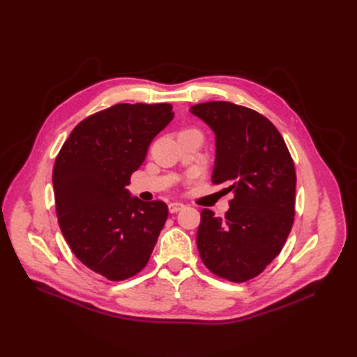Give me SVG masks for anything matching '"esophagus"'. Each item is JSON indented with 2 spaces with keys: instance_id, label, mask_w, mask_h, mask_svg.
<instances>
[{
  "instance_id": "34e87169",
  "label": "esophagus",
  "mask_w": 357,
  "mask_h": 357,
  "mask_svg": "<svg viewBox=\"0 0 357 357\" xmlns=\"http://www.w3.org/2000/svg\"><path fill=\"white\" fill-rule=\"evenodd\" d=\"M169 213L171 214H175V213H178V211H181V210H183L185 208V205L183 204H181V202H171L169 204Z\"/></svg>"
}]
</instances>
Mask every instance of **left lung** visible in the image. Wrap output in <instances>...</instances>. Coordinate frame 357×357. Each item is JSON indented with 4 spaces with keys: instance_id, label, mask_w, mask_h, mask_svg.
<instances>
[{
    "instance_id": "8db88e82",
    "label": "left lung",
    "mask_w": 357,
    "mask_h": 357,
    "mask_svg": "<svg viewBox=\"0 0 357 357\" xmlns=\"http://www.w3.org/2000/svg\"><path fill=\"white\" fill-rule=\"evenodd\" d=\"M215 135L213 182L234 197L222 218L201 211L199 256L231 282L257 276L282 250L295 215V166L278 128L257 111L227 101L191 107Z\"/></svg>"
}]
</instances>
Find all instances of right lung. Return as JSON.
Segmentation results:
<instances>
[{
	"label": "right lung",
	"mask_w": 357,
	"mask_h": 357,
	"mask_svg": "<svg viewBox=\"0 0 357 357\" xmlns=\"http://www.w3.org/2000/svg\"><path fill=\"white\" fill-rule=\"evenodd\" d=\"M171 104H116L72 130L53 166L59 227L73 255L109 280L137 275L167 218L162 201L126 186L149 144L174 119Z\"/></svg>",
	"instance_id": "right-lung-1"
}]
</instances>
